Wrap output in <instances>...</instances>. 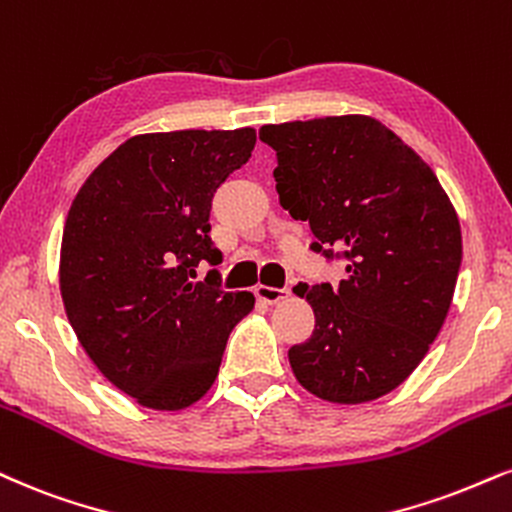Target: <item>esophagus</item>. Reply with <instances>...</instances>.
Listing matches in <instances>:
<instances>
[{
	"label": "esophagus",
	"mask_w": 512,
	"mask_h": 512,
	"mask_svg": "<svg viewBox=\"0 0 512 512\" xmlns=\"http://www.w3.org/2000/svg\"><path fill=\"white\" fill-rule=\"evenodd\" d=\"M288 288H274V286H264V283H260V286L255 288V295L260 300H264V303H279V300L288 298Z\"/></svg>",
	"instance_id": "esophagus-1"
}]
</instances>
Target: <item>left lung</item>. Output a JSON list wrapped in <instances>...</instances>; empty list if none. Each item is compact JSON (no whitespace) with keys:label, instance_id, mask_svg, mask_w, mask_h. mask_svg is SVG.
<instances>
[{"label":"left lung","instance_id":"8db88e82","mask_svg":"<svg viewBox=\"0 0 512 512\" xmlns=\"http://www.w3.org/2000/svg\"><path fill=\"white\" fill-rule=\"evenodd\" d=\"M276 193L310 221L312 250L346 260V279L295 286L315 331L288 350L295 379L329 403H367L422 362L451 307L463 236L424 159L372 116L269 123Z\"/></svg>","mask_w":512,"mask_h":512}]
</instances>
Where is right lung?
Wrapping results in <instances>:
<instances>
[{"mask_svg": "<svg viewBox=\"0 0 512 512\" xmlns=\"http://www.w3.org/2000/svg\"><path fill=\"white\" fill-rule=\"evenodd\" d=\"M255 128L133 135L78 190L61 238L59 288L80 346L116 389L152 410L209 391L231 329L255 307L226 293L209 238L212 197L250 159Z\"/></svg>", "mask_w": 512, "mask_h": 512, "instance_id": "1", "label": "right lung"}]
</instances>
